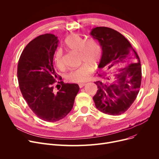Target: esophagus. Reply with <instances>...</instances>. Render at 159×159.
<instances>
[{
    "label": "esophagus",
    "mask_w": 159,
    "mask_h": 159,
    "mask_svg": "<svg viewBox=\"0 0 159 159\" xmlns=\"http://www.w3.org/2000/svg\"><path fill=\"white\" fill-rule=\"evenodd\" d=\"M85 85H86V83H79V86L80 88H82V87H84Z\"/></svg>",
    "instance_id": "34e87169"
}]
</instances>
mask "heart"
<instances>
[{
  "label": "heart",
  "instance_id": "obj_1",
  "mask_svg": "<svg viewBox=\"0 0 159 159\" xmlns=\"http://www.w3.org/2000/svg\"><path fill=\"white\" fill-rule=\"evenodd\" d=\"M65 43L72 52L79 53L80 63L84 64L67 75V80L75 83L85 82L89 79L90 73L93 70L92 66H96L101 59L102 55L101 45L93 38L85 40L77 34L70 35L66 39ZM54 60L58 68H63V53L61 49H58L56 51Z\"/></svg>",
  "mask_w": 159,
  "mask_h": 159
}]
</instances>
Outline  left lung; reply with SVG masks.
I'll list each match as a JSON object with an SVG mask.
<instances>
[{"label":"left lung","mask_w":159,"mask_h":159,"mask_svg":"<svg viewBox=\"0 0 159 159\" xmlns=\"http://www.w3.org/2000/svg\"><path fill=\"white\" fill-rule=\"evenodd\" d=\"M90 35L97 40L102 48L98 68L114 72L115 80L108 84L95 82L98 89L93 99L101 112L119 115L126 111L139 92L142 80L141 64L139 55L127 39L121 33L107 27H96ZM105 79L106 73H99ZM107 79L110 80L109 77Z\"/></svg>","instance_id":"8db88e82"}]
</instances>
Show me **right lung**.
Listing matches in <instances>:
<instances>
[{"label":"right lung","mask_w":159,"mask_h":159,"mask_svg":"<svg viewBox=\"0 0 159 159\" xmlns=\"http://www.w3.org/2000/svg\"><path fill=\"white\" fill-rule=\"evenodd\" d=\"M58 40L51 33L41 35L26 46L20 57L17 77L22 95L30 109L39 118L56 122L68 115L79 91L77 84L58 82L53 67V56ZM60 86L57 88V86Z\"/></svg>","instance_id":"1"}]
</instances>
